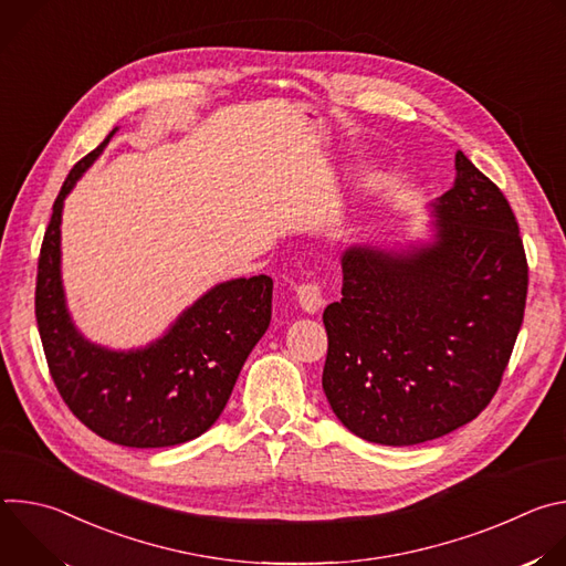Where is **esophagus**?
Returning a JSON list of instances; mask_svg holds the SVG:
<instances>
[{"instance_id": "esophagus-1", "label": "esophagus", "mask_w": 566, "mask_h": 566, "mask_svg": "<svg viewBox=\"0 0 566 566\" xmlns=\"http://www.w3.org/2000/svg\"><path fill=\"white\" fill-rule=\"evenodd\" d=\"M297 293V300H300V306L308 313H315L322 304H325V289H322L319 282L311 280V282H304L295 289Z\"/></svg>"}]
</instances>
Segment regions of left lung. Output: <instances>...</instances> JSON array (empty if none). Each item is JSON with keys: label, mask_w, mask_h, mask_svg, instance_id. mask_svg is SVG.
Here are the masks:
<instances>
[{"label": "left lung", "mask_w": 566, "mask_h": 566, "mask_svg": "<svg viewBox=\"0 0 566 566\" xmlns=\"http://www.w3.org/2000/svg\"><path fill=\"white\" fill-rule=\"evenodd\" d=\"M437 241L343 255V297L325 308L322 389L343 426L380 446L439 439L476 419L502 385L528 291L504 192L457 151L434 206Z\"/></svg>", "instance_id": "8db88e82"}]
</instances>
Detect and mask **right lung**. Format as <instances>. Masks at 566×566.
Returning a JSON list of instances; mask_svg holds the SVG:
<instances>
[{"label": "right lung", "instance_id": "1", "mask_svg": "<svg viewBox=\"0 0 566 566\" xmlns=\"http://www.w3.org/2000/svg\"><path fill=\"white\" fill-rule=\"evenodd\" d=\"M112 136L77 160L53 203L38 258L35 319L49 374L80 423L118 446L168 448L197 439L223 412L241 365L269 329L273 280L214 286L168 336L140 352H107L80 336L60 284V214L66 192Z\"/></svg>", "mask_w": 566, "mask_h": 566}]
</instances>
